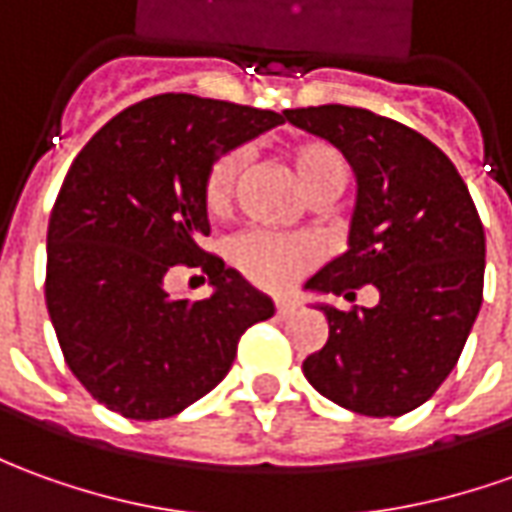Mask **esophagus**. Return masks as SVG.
Here are the masks:
<instances>
[{
    "label": "esophagus",
    "instance_id": "esophagus-1",
    "mask_svg": "<svg viewBox=\"0 0 512 512\" xmlns=\"http://www.w3.org/2000/svg\"><path fill=\"white\" fill-rule=\"evenodd\" d=\"M274 314L280 316V319L291 316V314H294V302H291V300H277V302H274Z\"/></svg>",
    "mask_w": 512,
    "mask_h": 512
}]
</instances>
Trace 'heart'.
<instances>
[{"label": "heart", "mask_w": 512, "mask_h": 512, "mask_svg": "<svg viewBox=\"0 0 512 512\" xmlns=\"http://www.w3.org/2000/svg\"><path fill=\"white\" fill-rule=\"evenodd\" d=\"M283 159L294 182L305 198L314 204H330L344 193L350 182V165L344 154L325 139H297L283 151ZM243 179V154H221L204 179V204L215 218H224L235 204ZM316 260V246L305 238H277L266 232H252L235 246L238 269L263 288H285L302 271L311 269Z\"/></svg>", "instance_id": "obj_1"}]
</instances>
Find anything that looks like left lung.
<instances>
[{"label":"left lung","instance_id":"obj_1","mask_svg":"<svg viewBox=\"0 0 512 512\" xmlns=\"http://www.w3.org/2000/svg\"><path fill=\"white\" fill-rule=\"evenodd\" d=\"M285 120L328 139L356 173L347 252L305 291L378 305L328 316V342L302 361L311 387L367 417L417 409L454 370L474 328L485 283V229L462 176L409 125L353 106L288 109Z\"/></svg>","mask_w":512,"mask_h":512}]
</instances>
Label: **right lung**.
Returning a JSON list of instances; mask_svg holds the SVG:
<instances>
[{"label":"right lung","instance_id":"1","mask_svg":"<svg viewBox=\"0 0 512 512\" xmlns=\"http://www.w3.org/2000/svg\"><path fill=\"white\" fill-rule=\"evenodd\" d=\"M285 114L196 95L128 106L86 142L47 229V311L86 392L131 420L179 415L229 373L243 330L274 302L198 241L212 162ZM173 265L211 277L207 301L164 291Z\"/></svg>","mask_w":512,"mask_h":512}]
</instances>
